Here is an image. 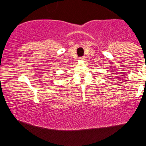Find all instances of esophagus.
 <instances>
[{
    "label": "esophagus",
    "mask_w": 146,
    "mask_h": 146,
    "mask_svg": "<svg viewBox=\"0 0 146 146\" xmlns=\"http://www.w3.org/2000/svg\"><path fill=\"white\" fill-rule=\"evenodd\" d=\"M79 59L81 60H84L86 59V57L84 56H80V57H79Z\"/></svg>",
    "instance_id": "obj_1"
}]
</instances>
